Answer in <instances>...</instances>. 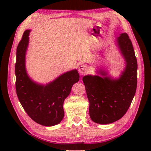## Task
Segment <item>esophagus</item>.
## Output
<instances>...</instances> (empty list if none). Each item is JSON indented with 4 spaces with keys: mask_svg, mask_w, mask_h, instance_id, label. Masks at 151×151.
Returning <instances> with one entry per match:
<instances>
[{
    "mask_svg": "<svg viewBox=\"0 0 151 151\" xmlns=\"http://www.w3.org/2000/svg\"><path fill=\"white\" fill-rule=\"evenodd\" d=\"M87 66L85 65H82L78 67V72L80 73L81 75H83V74H85L87 72Z\"/></svg>",
    "mask_w": 151,
    "mask_h": 151,
    "instance_id": "esophagus-1",
    "label": "esophagus"
}]
</instances>
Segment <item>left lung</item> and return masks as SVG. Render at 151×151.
<instances>
[{"instance_id": "left-lung-1", "label": "left lung", "mask_w": 151, "mask_h": 151, "mask_svg": "<svg viewBox=\"0 0 151 151\" xmlns=\"http://www.w3.org/2000/svg\"><path fill=\"white\" fill-rule=\"evenodd\" d=\"M119 49L126 61V67L119 78L112 79L101 71L104 77L86 75L83 78L92 121L109 124L123 116L136 93L137 60L131 39L127 33L117 38Z\"/></svg>"}]
</instances>
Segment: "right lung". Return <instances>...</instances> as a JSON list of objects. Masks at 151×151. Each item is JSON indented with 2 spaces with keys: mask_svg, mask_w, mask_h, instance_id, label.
<instances>
[{
  "mask_svg": "<svg viewBox=\"0 0 151 151\" xmlns=\"http://www.w3.org/2000/svg\"><path fill=\"white\" fill-rule=\"evenodd\" d=\"M30 31L24 32L17 48V94L22 106L33 121L43 126H54L63 119L64 101L70 94L73 85L79 81V74L76 69L73 70L46 85L33 82L25 68Z\"/></svg>",
  "mask_w": 151,
  "mask_h": 151,
  "instance_id": "1",
  "label": "right lung"
}]
</instances>
